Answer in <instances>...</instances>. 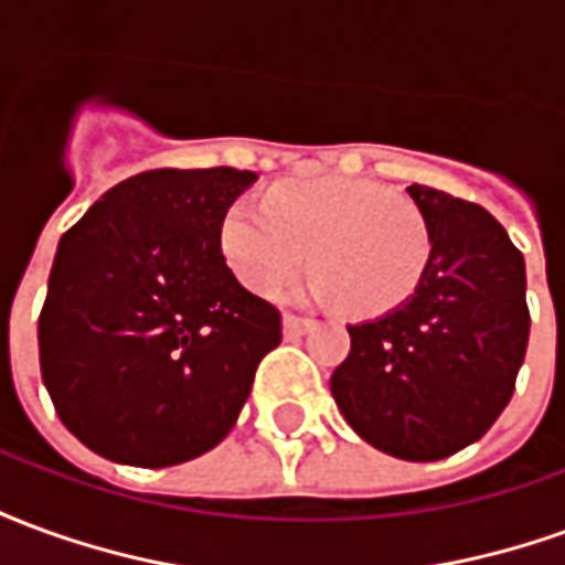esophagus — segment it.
<instances>
[{
    "instance_id": "esophagus-1",
    "label": "esophagus",
    "mask_w": 565,
    "mask_h": 565,
    "mask_svg": "<svg viewBox=\"0 0 565 565\" xmlns=\"http://www.w3.org/2000/svg\"><path fill=\"white\" fill-rule=\"evenodd\" d=\"M308 330H315V320L311 318H296V315H287V318H284V335H287V339H299V335H306Z\"/></svg>"
}]
</instances>
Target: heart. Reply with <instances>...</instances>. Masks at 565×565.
Here are the masks:
<instances>
[{
    "label": "heart",
    "mask_w": 565,
    "mask_h": 565,
    "mask_svg": "<svg viewBox=\"0 0 565 565\" xmlns=\"http://www.w3.org/2000/svg\"><path fill=\"white\" fill-rule=\"evenodd\" d=\"M217 245L238 281L275 296L308 266L311 296L351 315H381L415 294L433 254L426 214L408 196L356 178L278 184L266 209L238 199Z\"/></svg>",
    "instance_id": "heart-1"
}]
</instances>
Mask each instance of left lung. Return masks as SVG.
I'll return each mask as SVG.
<instances>
[{
    "label": "left lung",
    "instance_id": "8db88e82",
    "mask_svg": "<svg viewBox=\"0 0 565 565\" xmlns=\"http://www.w3.org/2000/svg\"><path fill=\"white\" fill-rule=\"evenodd\" d=\"M433 254L415 294L348 327L351 354L330 379L344 420L372 448L445 460L493 426L521 372L526 266L502 223L475 202L412 184Z\"/></svg>",
    "mask_w": 565,
    "mask_h": 565
}]
</instances>
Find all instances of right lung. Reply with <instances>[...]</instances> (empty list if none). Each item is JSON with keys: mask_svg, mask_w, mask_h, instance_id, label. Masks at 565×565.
<instances>
[{"mask_svg": "<svg viewBox=\"0 0 565 565\" xmlns=\"http://www.w3.org/2000/svg\"><path fill=\"white\" fill-rule=\"evenodd\" d=\"M254 172L150 169L111 186L56 247L39 318L44 387L93 454L178 466L221 445L281 342V315L217 245Z\"/></svg>", "mask_w": 565, "mask_h": 565, "instance_id": "obj_1", "label": "right lung"}]
</instances>
